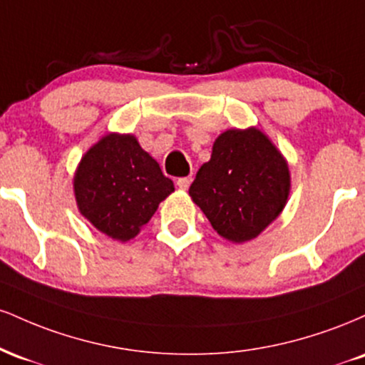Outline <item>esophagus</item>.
<instances>
[{
    "instance_id": "34e87169",
    "label": "esophagus",
    "mask_w": 365,
    "mask_h": 365,
    "mask_svg": "<svg viewBox=\"0 0 365 365\" xmlns=\"http://www.w3.org/2000/svg\"><path fill=\"white\" fill-rule=\"evenodd\" d=\"M190 183H192L190 177H183V178H178L177 185H178V188H182V190H187V188L190 187Z\"/></svg>"
}]
</instances>
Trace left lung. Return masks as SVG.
Returning a JSON list of instances; mask_svg holds the SVG:
<instances>
[{
    "label": "left lung",
    "instance_id": "obj_1",
    "mask_svg": "<svg viewBox=\"0 0 365 365\" xmlns=\"http://www.w3.org/2000/svg\"><path fill=\"white\" fill-rule=\"evenodd\" d=\"M290 171L282 153L257 128L226 130L197 171L192 200L230 242L252 240L283 211Z\"/></svg>",
    "mask_w": 365,
    "mask_h": 365
}]
</instances>
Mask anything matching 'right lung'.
Segmentation results:
<instances>
[{"label": "right lung", "instance_id": "1", "mask_svg": "<svg viewBox=\"0 0 365 365\" xmlns=\"http://www.w3.org/2000/svg\"><path fill=\"white\" fill-rule=\"evenodd\" d=\"M78 209L104 235L127 242L153 217L173 182L133 135L110 133L87 150L73 180Z\"/></svg>", "mask_w": 365, "mask_h": 365}]
</instances>
